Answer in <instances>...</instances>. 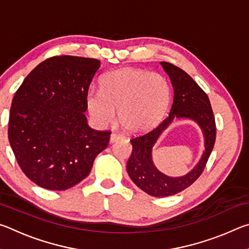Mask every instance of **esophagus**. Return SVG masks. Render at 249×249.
Returning a JSON list of instances; mask_svg holds the SVG:
<instances>
[{
	"label": "esophagus",
	"instance_id": "obj_1",
	"mask_svg": "<svg viewBox=\"0 0 249 249\" xmlns=\"http://www.w3.org/2000/svg\"><path fill=\"white\" fill-rule=\"evenodd\" d=\"M121 138H123V136H122L121 134L116 133V132H113V133L111 134V137H109V142H116V141L121 140Z\"/></svg>",
	"mask_w": 249,
	"mask_h": 249
}]
</instances>
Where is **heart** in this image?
<instances>
[{
  "label": "heart",
  "instance_id": "heart-1",
  "mask_svg": "<svg viewBox=\"0 0 249 249\" xmlns=\"http://www.w3.org/2000/svg\"><path fill=\"white\" fill-rule=\"evenodd\" d=\"M100 90L87 95L88 112L96 124L119 121L128 132H144L159 123L170 103V87L165 77L138 68H123L101 80Z\"/></svg>",
  "mask_w": 249,
  "mask_h": 249
}]
</instances>
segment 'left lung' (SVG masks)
I'll return each instance as SVG.
<instances>
[{
    "label": "left lung",
    "mask_w": 249,
    "mask_h": 249,
    "mask_svg": "<svg viewBox=\"0 0 249 249\" xmlns=\"http://www.w3.org/2000/svg\"><path fill=\"white\" fill-rule=\"evenodd\" d=\"M169 75L175 95L171 109L165 120L146 133L132 137V155L127 161V172L133 182L153 196L177 195L195 182L203 172L216 138L215 119L209 96L182 69L169 62H160ZM174 118H190L200 125L206 140V150L199 163L188 175L172 178L161 174L151 160V148L160 134Z\"/></svg>",
    "instance_id": "1"
}]
</instances>
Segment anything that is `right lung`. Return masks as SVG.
<instances>
[{"mask_svg": "<svg viewBox=\"0 0 249 249\" xmlns=\"http://www.w3.org/2000/svg\"><path fill=\"white\" fill-rule=\"evenodd\" d=\"M98 59L54 56L32 70L12 101L8 141L27 178L66 190L90 174L109 130L89 127L84 112Z\"/></svg>", "mask_w": 249, "mask_h": 249, "instance_id": "add662e5", "label": "right lung"}]
</instances>
